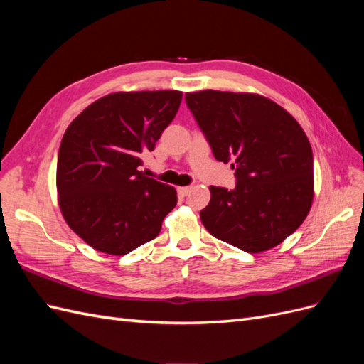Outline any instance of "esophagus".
Segmentation results:
<instances>
[{
    "mask_svg": "<svg viewBox=\"0 0 364 364\" xmlns=\"http://www.w3.org/2000/svg\"><path fill=\"white\" fill-rule=\"evenodd\" d=\"M190 191H191V186H181V188H178V194L181 197H186Z\"/></svg>",
    "mask_w": 364,
    "mask_h": 364,
    "instance_id": "34e87169",
    "label": "esophagus"
}]
</instances>
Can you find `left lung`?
Instances as JSON below:
<instances>
[{"mask_svg": "<svg viewBox=\"0 0 364 364\" xmlns=\"http://www.w3.org/2000/svg\"><path fill=\"white\" fill-rule=\"evenodd\" d=\"M235 188L211 186L200 211L208 232L249 253L272 249L302 225L313 202V150L299 123L269 98L206 90L185 94Z\"/></svg>", "mask_w": 364, "mask_h": 364, "instance_id": "obj_1", "label": "left lung"}]
</instances>
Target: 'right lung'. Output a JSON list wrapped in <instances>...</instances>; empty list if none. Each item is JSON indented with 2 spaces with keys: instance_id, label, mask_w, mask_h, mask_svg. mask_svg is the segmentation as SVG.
<instances>
[{
  "instance_id": "add662e5",
  "label": "right lung",
  "mask_w": 364,
  "mask_h": 364,
  "mask_svg": "<svg viewBox=\"0 0 364 364\" xmlns=\"http://www.w3.org/2000/svg\"><path fill=\"white\" fill-rule=\"evenodd\" d=\"M181 102V91L109 94L65 132L58 156L59 205L68 226L95 250L126 255L147 243L178 203L173 186L146 178L138 167Z\"/></svg>"
}]
</instances>
